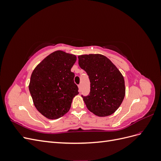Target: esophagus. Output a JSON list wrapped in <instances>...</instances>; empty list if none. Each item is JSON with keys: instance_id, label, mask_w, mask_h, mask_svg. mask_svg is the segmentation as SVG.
<instances>
[{"instance_id": "obj_1", "label": "esophagus", "mask_w": 161, "mask_h": 161, "mask_svg": "<svg viewBox=\"0 0 161 161\" xmlns=\"http://www.w3.org/2000/svg\"><path fill=\"white\" fill-rule=\"evenodd\" d=\"M78 86H79V91L80 92H81V85H78Z\"/></svg>"}]
</instances>
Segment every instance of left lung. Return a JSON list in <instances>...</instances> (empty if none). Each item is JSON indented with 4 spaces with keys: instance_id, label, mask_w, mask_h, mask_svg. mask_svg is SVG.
<instances>
[{
    "instance_id": "obj_1",
    "label": "left lung",
    "mask_w": 161,
    "mask_h": 161,
    "mask_svg": "<svg viewBox=\"0 0 161 161\" xmlns=\"http://www.w3.org/2000/svg\"><path fill=\"white\" fill-rule=\"evenodd\" d=\"M79 64L91 82L89 94L81 95L86 108L97 116L114 114L125 97L122 75L108 58L101 54L79 56Z\"/></svg>"
}]
</instances>
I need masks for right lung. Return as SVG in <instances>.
<instances>
[{
	"instance_id": "1",
	"label": "right lung",
	"mask_w": 161,
	"mask_h": 161,
	"mask_svg": "<svg viewBox=\"0 0 161 161\" xmlns=\"http://www.w3.org/2000/svg\"><path fill=\"white\" fill-rule=\"evenodd\" d=\"M75 55L56 51L47 56L33 71L29 86L34 105L40 113L55 119L69 111L72 99L79 94L72 67Z\"/></svg>"
}]
</instances>
